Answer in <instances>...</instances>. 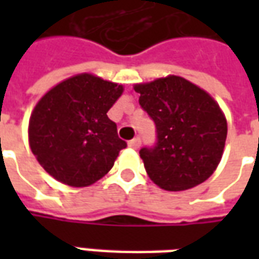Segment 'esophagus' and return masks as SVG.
Returning a JSON list of instances; mask_svg holds the SVG:
<instances>
[{"mask_svg":"<svg viewBox=\"0 0 259 259\" xmlns=\"http://www.w3.org/2000/svg\"><path fill=\"white\" fill-rule=\"evenodd\" d=\"M141 144V140L140 137H135V139H132V140L129 141V147H132V148H139Z\"/></svg>","mask_w":259,"mask_h":259,"instance_id":"obj_1","label":"esophagus"}]
</instances>
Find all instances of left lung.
<instances>
[{
  "label": "left lung",
  "instance_id": "1",
  "mask_svg": "<svg viewBox=\"0 0 259 259\" xmlns=\"http://www.w3.org/2000/svg\"><path fill=\"white\" fill-rule=\"evenodd\" d=\"M141 108L155 123L157 141L140 157L161 189L180 191L205 182L221 162L228 136L215 100L179 76L136 84Z\"/></svg>",
  "mask_w": 259,
  "mask_h": 259
}]
</instances>
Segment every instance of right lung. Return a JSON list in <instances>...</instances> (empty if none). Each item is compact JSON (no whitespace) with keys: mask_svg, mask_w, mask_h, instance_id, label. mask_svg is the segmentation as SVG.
<instances>
[{"mask_svg":"<svg viewBox=\"0 0 259 259\" xmlns=\"http://www.w3.org/2000/svg\"><path fill=\"white\" fill-rule=\"evenodd\" d=\"M123 87L83 73L64 80L38 101L29 143L42 168L65 185L84 187L111 170L126 141L107 112Z\"/></svg>","mask_w":259,"mask_h":259,"instance_id":"add662e5","label":"right lung"}]
</instances>
